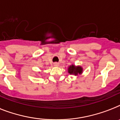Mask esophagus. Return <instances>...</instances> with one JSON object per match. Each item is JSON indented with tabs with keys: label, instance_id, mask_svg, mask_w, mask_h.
<instances>
[{
	"label": "esophagus",
	"instance_id": "esophagus-1",
	"mask_svg": "<svg viewBox=\"0 0 120 120\" xmlns=\"http://www.w3.org/2000/svg\"><path fill=\"white\" fill-rule=\"evenodd\" d=\"M53 65L55 66V67H57V66L59 65V64H58V62H55L54 64H53Z\"/></svg>",
	"mask_w": 120,
	"mask_h": 120
}]
</instances>
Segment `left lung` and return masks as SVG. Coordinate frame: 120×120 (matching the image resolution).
Returning <instances> with one entry per match:
<instances>
[{
  "label": "left lung",
  "instance_id": "8db88e82",
  "mask_svg": "<svg viewBox=\"0 0 120 120\" xmlns=\"http://www.w3.org/2000/svg\"><path fill=\"white\" fill-rule=\"evenodd\" d=\"M68 70V73L70 74H74L75 75L81 74L82 73V68L81 67H75L73 65L70 66Z\"/></svg>",
  "mask_w": 120,
  "mask_h": 120
}]
</instances>
